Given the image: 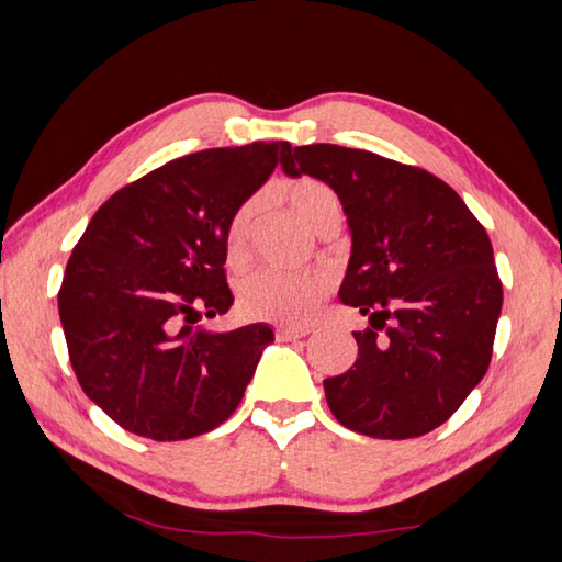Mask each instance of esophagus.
I'll return each instance as SVG.
<instances>
[{
  "label": "esophagus",
  "instance_id": "obj_1",
  "mask_svg": "<svg viewBox=\"0 0 562 562\" xmlns=\"http://www.w3.org/2000/svg\"><path fill=\"white\" fill-rule=\"evenodd\" d=\"M312 328L308 326H278L274 328V336L280 340H296V338H306Z\"/></svg>",
  "mask_w": 562,
  "mask_h": 562
}]
</instances>
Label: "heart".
Wrapping results in <instances>:
<instances>
[{
  "instance_id": "heart-1",
  "label": "heart",
  "mask_w": 562,
  "mask_h": 562,
  "mask_svg": "<svg viewBox=\"0 0 562 562\" xmlns=\"http://www.w3.org/2000/svg\"><path fill=\"white\" fill-rule=\"evenodd\" d=\"M292 212L300 217L308 229L324 232L328 226H338L342 220V202L336 190L318 178H296L284 186ZM258 214V200L250 198L234 212L226 229V250L229 258L238 260L246 254L248 236L254 229ZM333 290V280L326 272H280V270H260L241 282L238 302L246 316L258 321H272V324H306L321 302Z\"/></svg>"
}]
</instances>
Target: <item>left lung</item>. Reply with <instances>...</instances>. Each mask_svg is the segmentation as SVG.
<instances>
[{"mask_svg": "<svg viewBox=\"0 0 562 562\" xmlns=\"http://www.w3.org/2000/svg\"><path fill=\"white\" fill-rule=\"evenodd\" d=\"M280 164L338 193L352 232L340 302L372 324L324 381L330 413L376 439L432 432L491 367L503 282L487 232L441 178L374 151L288 145Z\"/></svg>", "mask_w": 562, "mask_h": 562, "instance_id": "1", "label": "left lung"}]
</instances>
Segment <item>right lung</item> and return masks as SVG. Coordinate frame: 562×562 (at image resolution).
Returning <instances> with one entry per match:
<instances>
[{"label":"right lung","instance_id":"obj_1","mask_svg":"<svg viewBox=\"0 0 562 562\" xmlns=\"http://www.w3.org/2000/svg\"><path fill=\"white\" fill-rule=\"evenodd\" d=\"M284 147L254 142L164 164L105 200L71 250L57 294L69 362L81 391L127 432L190 439L241 403L272 330L193 324L234 304L226 229Z\"/></svg>","mask_w":562,"mask_h":562}]
</instances>
